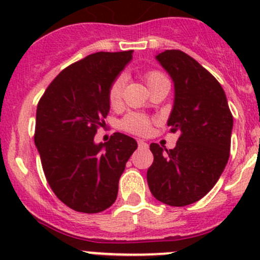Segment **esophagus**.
I'll return each mask as SVG.
<instances>
[{
    "instance_id": "obj_1",
    "label": "esophagus",
    "mask_w": 260,
    "mask_h": 260,
    "mask_svg": "<svg viewBox=\"0 0 260 260\" xmlns=\"http://www.w3.org/2000/svg\"><path fill=\"white\" fill-rule=\"evenodd\" d=\"M138 147H140L141 149H147V148H148V145H147L145 141L140 140V141H138Z\"/></svg>"
}]
</instances>
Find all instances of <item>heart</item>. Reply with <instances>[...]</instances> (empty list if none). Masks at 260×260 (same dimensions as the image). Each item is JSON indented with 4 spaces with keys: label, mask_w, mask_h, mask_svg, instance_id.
Wrapping results in <instances>:
<instances>
[{
    "label": "heart",
    "mask_w": 260,
    "mask_h": 260,
    "mask_svg": "<svg viewBox=\"0 0 260 260\" xmlns=\"http://www.w3.org/2000/svg\"><path fill=\"white\" fill-rule=\"evenodd\" d=\"M165 79L164 75L158 72H149L146 74V81L148 86L153 84L154 81ZM125 85V75H119L113 80L111 84V88L108 91V99L111 106H118L120 103V99L123 95V89ZM122 129L127 131L131 133H137V135H145L149 128V120L147 119L145 115H141L137 113L128 114L127 117L123 118L120 122Z\"/></svg>",
    "instance_id": "heart-1"
}]
</instances>
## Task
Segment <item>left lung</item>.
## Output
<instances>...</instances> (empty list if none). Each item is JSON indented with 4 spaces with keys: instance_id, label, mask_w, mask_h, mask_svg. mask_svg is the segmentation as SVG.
Listing matches in <instances>:
<instances>
[{
    "instance_id": "obj_1",
    "label": "left lung",
    "mask_w": 260,
    "mask_h": 260,
    "mask_svg": "<svg viewBox=\"0 0 260 260\" xmlns=\"http://www.w3.org/2000/svg\"><path fill=\"white\" fill-rule=\"evenodd\" d=\"M156 60L174 81L167 125L180 137L172 149L151 143L153 164L147 182L158 201L186 206L204 198L221 176L230 154L233 115L224 89L195 59L166 50Z\"/></svg>"
}]
</instances>
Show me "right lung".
I'll return each instance as SVG.
<instances>
[{
  "label": "right lung",
  "instance_id": "1",
  "mask_svg": "<svg viewBox=\"0 0 260 260\" xmlns=\"http://www.w3.org/2000/svg\"><path fill=\"white\" fill-rule=\"evenodd\" d=\"M133 50L95 52L62 70L36 109L35 146L55 195L86 214L108 209L117 199L125 164L137 149L135 138L115 132L95 143L111 109V84L132 60Z\"/></svg>",
  "mask_w": 260,
  "mask_h": 260
}]
</instances>
